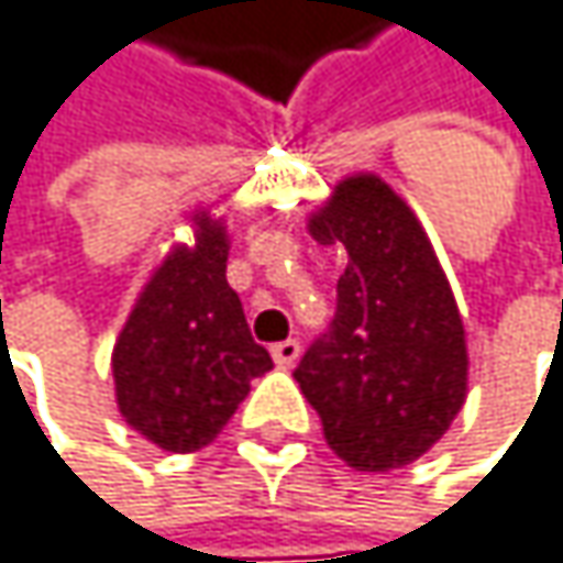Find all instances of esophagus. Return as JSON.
Masks as SVG:
<instances>
[{
    "instance_id": "1",
    "label": "esophagus",
    "mask_w": 563,
    "mask_h": 563,
    "mask_svg": "<svg viewBox=\"0 0 563 563\" xmlns=\"http://www.w3.org/2000/svg\"><path fill=\"white\" fill-rule=\"evenodd\" d=\"M272 357H275V364H278L282 371H288V367H295V364H298V357H301V344H298L295 338L278 341V344L272 347Z\"/></svg>"
}]
</instances>
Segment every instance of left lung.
I'll return each instance as SVG.
<instances>
[{
    "instance_id": "8db88e82",
    "label": "left lung",
    "mask_w": 563,
    "mask_h": 563,
    "mask_svg": "<svg viewBox=\"0 0 563 563\" xmlns=\"http://www.w3.org/2000/svg\"><path fill=\"white\" fill-rule=\"evenodd\" d=\"M341 242L338 308L295 380L328 445L357 472L410 465L465 404V331L452 288L410 206L377 176L344 179L311 219Z\"/></svg>"
}]
</instances>
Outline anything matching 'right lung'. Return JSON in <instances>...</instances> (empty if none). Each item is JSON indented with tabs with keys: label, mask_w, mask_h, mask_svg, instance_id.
I'll list each match as a JSON object with an SVG mask.
<instances>
[{
	"label": "right lung",
	"mask_w": 563,
	"mask_h": 563,
	"mask_svg": "<svg viewBox=\"0 0 563 563\" xmlns=\"http://www.w3.org/2000/svg\"><path fill=\"white\" fill-rule=\"evenodd\" d=\"M229 239L199 219L192 249H176L143 288L114 347V384L124 420L166 452L209 445L272 371L255 344L239 295L225 282Z\"/></svg>",
	"instance_id": "add662e5"
}]
</instances>
